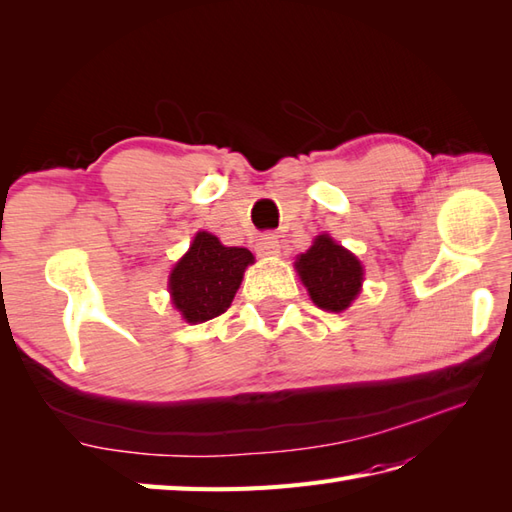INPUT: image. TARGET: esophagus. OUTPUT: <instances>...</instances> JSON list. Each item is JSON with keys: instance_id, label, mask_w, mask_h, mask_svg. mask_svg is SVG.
Masks as SVG:
<instances>
[{"instance_id": "obj_1", "label": "esophagus", "mask_w": 512, "mask_h": 512, "mask_svg": "<svg viewBox=\"0 0 512 512\" xmlns=\"http://www.w3.org/2000/svg\"><path fill=\"white\" fill-rule=\"evenodd\" d=\"M255 248H257L259 255L270 257V255H277L279 253L281 242H279V237L275 233H264V235H259Z\"/></svg>"}]
</instances>
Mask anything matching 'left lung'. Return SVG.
Returning a JSON list of instances; mask_svg holds the SVG:
<instances>
[{
    "label": "left lung",
    "instance_id": "8db88e82",
    "mask_svg": "<svg viewBox=\"0 0 512 512\" xmlns=\"http://www.w3.org/2000/svg\"><path fill=\"white\" fill-rule=\"evenodd\" d=\"M297 270L312 301L330 312L350 306L363 281L361 262L328 235L314 239L310 250L297 259Z\"/></svg>",
    "mask_w": 512,
    "mask_h": 512
}]
</instances>
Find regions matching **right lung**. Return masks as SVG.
Returning a JSON list of instances; mask_svg holds the SVG:
<instances>
[{"instance_id": "1", "label": "right lung", "mask_w": 512, "mask_h": 512, "mask_svg": "<svg viewBox=\"0 0 512 512\" xmlns=\"http://www.w3.org/2000/svg\"><path fill=\"white\" fill-rule=\"evenodd\" d=\"M248 264H253L250 250L224 246L215 235L198 233L169 277L173 306L189 323L220 317L231 306Z\"/></svg>"}]
</instances>
